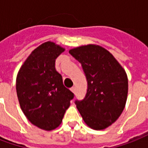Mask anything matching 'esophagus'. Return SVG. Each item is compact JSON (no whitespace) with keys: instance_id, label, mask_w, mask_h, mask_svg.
I'll list each match as a JSON object with an SVG mask.
<instances>
[{"instance_id":"1","label":"esophagus","mask_w":148,"mask_h":148,"mask_svg":"<svg viewBox=\"0 0 148 148\" xmlns=\"http://www.w3.org/2000/svg\"><path fill=\"white\" fill-rule=\"evenodd\" d=\"M70 90H71V91H72V92H74V93H75V87H72V88H71V89H70Z\"/></svg>"}]
</instances>
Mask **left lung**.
<instances>
[{
  "label": "left lung",
  "instance_id": "1",
  "mask_svg": "<svg viewBox=\"0 0 148 148\" xmlns=\"http://www.w3.org/2000/svg\"><path fill=\"white\" fill-rule=\"evenodd\" d=\"M82 65L86 77L87 92L75 100L84 122L93 130H103L113 123L125 107L128 79L125 70L112 54L97 45L70 49Z\"/></svg>",
  "mask_w": 148,
  "mask_h": 148
}]
</instances>
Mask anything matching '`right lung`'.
Listing matches in <instances>:
<instances>
[{
    "label": "right lung",
    "instance_id": "add662e5",
    "mask_svg": "<svg viewBox=\"0 0 148 148\" xmlns=\"http://www.w3.org/2000/svg\"><path fill=\"white\" fill-rule=\"evenodd\" d=\"M64 51L54 42H45L30 54L17 75L21 109L31 123L42 130H54L61 124L74 97L55 66L56 59Z\"/></svg>",
    "mask_w": 148,
    "mask_h": 148
}]
</instances>
